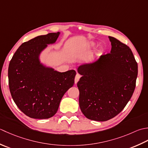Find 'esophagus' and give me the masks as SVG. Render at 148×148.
<instances>
[{
	"label": "esophagus",
	"mask_w": 148,
	"mask_h": 148,
	"mask_svg": "<svg viewBox=\"0 0 148 148\" xmlns=\"http://www.w3.org/2000/svg\"><path fill=\"white\" fill-rule=\"evenodd\" d=\"M80 78V75L79 74L77 73L76 75V76H75V84H76L78 82V80H79Z\"/></svg>",
	"instance_id": "1"
}]
</instances>
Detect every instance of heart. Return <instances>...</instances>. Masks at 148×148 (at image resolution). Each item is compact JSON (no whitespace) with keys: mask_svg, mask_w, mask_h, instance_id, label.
Instances as JSON below:
<instances>
[{"mask_svg":"<svg viewBox=\"0 0 148 148\" xmlns=\"http://www.w3.org/2000/svg\"><path fill=\"white\" fill-rule=\"evenodd\" d=\"M95 47V43L94 42H89L88 44H87V47L88 48V49H92V48H94Z\"/></svg>","mask_w":148,"mask_h":148,"instance_id":"heart-1","label":"heart"}]
</instances>
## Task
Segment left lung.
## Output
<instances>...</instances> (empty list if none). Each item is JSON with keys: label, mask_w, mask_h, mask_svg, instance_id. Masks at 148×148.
I'll use <instances>...</instances> for the list:
<instances>
[{"label": "left lung", "mask_w": 148, "mask_h": 148, "mask_svg": "<svg viewBox=\"0 0 148 148\" xmlns=\"http://www.w3.org/2000/svg\"><path fill=\"white\" fill-rule=\"evenodd\" d=\"M110 53L80 65V110L87 118L105 121L123 110L135 87L138 66L130 49L111 36Z\"/></svg>", "instance_id": "left-lung-1"}]
</instances>
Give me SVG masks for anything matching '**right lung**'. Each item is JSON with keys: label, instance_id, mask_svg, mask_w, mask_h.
<instances>
[{"label": "right lung", "instance_id": "obj_1", "mask_svg": "<svg viewBox=\"0 0 148 148\" xmlns=\"http://www.w3.org/2000/svg\"><path fill=\"white\" fill-rule=\"evenodd\" d=\"M61 32L39 36L20 45L8 68L12 98L22 112L31 118L48 119L56 114L62 96L73 86L76 71L59 72L41 61L48 45Z\"/></svg>", "mask_w": 148, "mask_h": 148}]
</instances>
